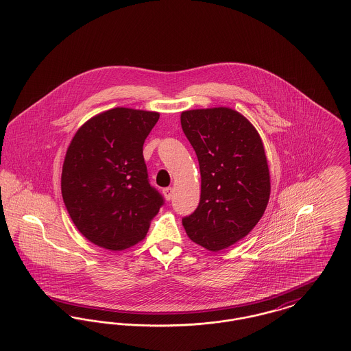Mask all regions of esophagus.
Returning <instances> with one entry per match:
<instances>
[{
  "instance_id": "esophagus-1",
  "label": "esophagus",
  "mask_w": 351,
  "mask_h": 351,
  "mask_svg": "<svg viewBox=\"0 0 351 351\" xmlns=\"http://www.w3.org/2000/svg\"><path fill=\"white\" fill-rule=\"evenodd\" d=\"M163 195H165L166 200H171V199H172V196H173V188H171V186L165 188V189H163Z\"/></svg>"
}]
</instances>
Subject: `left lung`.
<instances>
[{
  "mask_svg": "<svg viewBox=\"0 0 351 351\" xmlns=\"http://www.w3.org/2000/svg\"><path fill=\"white\" fill-rule=\"evenodd\" d=\"M184 134L197 155L201 197L183 218L188 237L206 250L232 246L250 233L269 199V172L262 139L229 108L182 113Z\"/></svg>",
  "mask_w": 351,
  "mask_h": 351,
  "instance_id": "left-lung-1",
  "label": "left lung"
}]
</instances>
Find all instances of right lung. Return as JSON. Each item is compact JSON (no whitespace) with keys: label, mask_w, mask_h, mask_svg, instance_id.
Listing matches in <instances>:
<instances>
[{"label":"right lung","mask_w":351,"mask_h":351,"mask_svg":"<svg viewBox=\"0 0 351 351\" xmlns=\"http://www.w3.org/2000/svg\"><path fill=\"white\" fill-rule=\"evenodd\" d=\"M159 113L116 108L90 118L68 147L62 195L77 230L108 250L142 241L163 196L149 180L143 143Z\"/></svg>","instance_id":"right-lung-1"}]
</instances>
